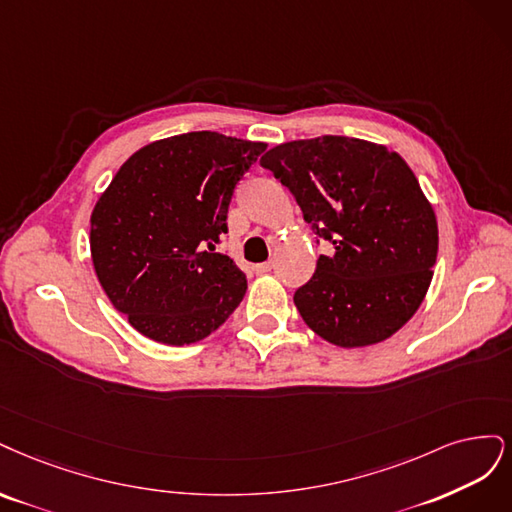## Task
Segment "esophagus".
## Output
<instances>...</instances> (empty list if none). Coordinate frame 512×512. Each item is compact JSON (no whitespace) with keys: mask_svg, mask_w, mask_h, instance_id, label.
I'll return each mask as SVG.
<instances>
[{"mask_svg":"<svg viewBox=\"0 0 512 512\" xmlns=\"http://www.w3.org/2000/svg\"><path fill=\"white\" fill-rule=\"evenodd\" d=\"M272 268H274L272 261H263V263H255L253 272H255V274H266V272H270Z\"/></svg>","mask_w":512,"mask_h":512,"instance_id":"1","label":"esophagus"}]
</instances>
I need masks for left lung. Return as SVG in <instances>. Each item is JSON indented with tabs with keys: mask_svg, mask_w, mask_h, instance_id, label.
Returning <instances> with one entry per match:
<instances>
[{
	"mask_svg": "<svg viewBox=\"0 0 512 512\" xmlns=\"http://www.w3.org/2000/svg\"><path fill=\"white\" fill-rule=\"evenodd\" d=\"M259 163L332 244L293 295L306 325L344 349L398 332L421 306L438 255L436 214L408 163L346 136L280 144Z\"/></svg>",
	"mask_w": 512,
	"mask_h": 512,
	"instance_id": "obj_1",
	"label": "left lung"
}]
</instances>
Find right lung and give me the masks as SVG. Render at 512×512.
<instances>
[{"mask_svg": "<svg viewBox=\"0 0 512 512\" xmlns=\"http://www.w3.org/2000/svg\"><path fill=\"white\" fill-rule=\"evenodd\" d=\"M268 144L189 131L131 155L91 214V257L112 306L161 344L206 338L242 302L246 276L214 251L244 174Z\"/></svg>", "mask_w": 512, "mask_h": 512, "instance_id": "obj_1", "label": "right lung"}]
</instances>
